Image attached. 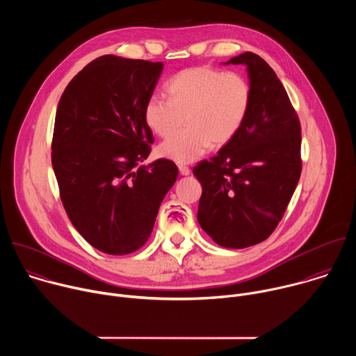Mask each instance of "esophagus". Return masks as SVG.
<instances>
[{"label": "esophagus", "instance_id": "1", "mask_svg": "<svg viewBox=\"0 0 356 356\" xmlns=\"http://www.w3.org/2000/svg\"><path fill=\"white\" fill-rule=\"evenodd\" d=\"M179 172H180L181 176H188L190 175V169L184 165H179Z\"/></svg>", "mask_w": 356, "mask_h": 356}]
</instances>
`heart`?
I'll list each match as a JSON object with an SVG mask.
<instances>
[{
	"label": "heart",
	"mask_w": 356,
	"mask_h": 356,
	"mask_svg": "<svg viewBox=\"0 0 356 356\" xmlns=\"http://www.w3.org/2000/svg\"><path fill=\"white\" fill-rule=\"evenodd\" d=\"M168 97L152 94L143 106V121L158 136L181 131L158 146V155L176 163L197 161L228 143L243 125L252 101L249 81L239 73L197 66L175 74L166 84Z\"/></svg>",
	"instance_id": "heart-1"
}]
</instances>
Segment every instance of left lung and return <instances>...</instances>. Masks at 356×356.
Masks as SVG:
<instances>
[{
	"label": "left lung",
	"mask_w": 356,
	"mask_h": 356,
	"mask_svg": "<svg viewBox=\"0 0 356 356\" xmlns=\"http://www.w3.org/2000/svg\"><path fill=\"white\" fill-rule=\"evenodd\" d=\"M252 101L238 134L193 173L202 187L197 220L216 243L242 249L265 241L282 220L301 173V128L273 69L245 52Z\"/></svg>",
	"instance_id": "1"
}]
</instances>
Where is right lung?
<instances>
[{
  "instance_id": "add662e5",
  "label": "right lung",
  "mask_w": 356,
  "mask_h": 356,
  "mask_svg": "<svg viewBox=\"0 0 356 356\" xmlns=\"http://www.w3.org/2000/svg\"><path fill=\"white\" fill-rule=\"evenodd\" d=\"M162 70V62L101 56L59 101L52 166L63 207L80 235L108 255L145 245L179 175L168 159L139 166L155 140L143 106Z\"/></svg>"
}]
</instances>
